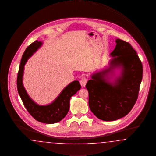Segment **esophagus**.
I'll return each mask as SVG.
<instances>
[{
	"label": "esophagus",
	"instance_id": "esophagus-1",
	"mask_svg": "<svg viewBox=\"0 0 156 156\" xmlns=\"http://www.w3.org/2000/svg\"><path fill=\"white\" fill-rule=\"evenodd\" d=\"M87 79L85 77H83L81 79V80L80 81V83L82 87H85V86L87 83Z\"/></svg>",
	"mask_w": 156,
	"mask_h": 156
}]
</instances>
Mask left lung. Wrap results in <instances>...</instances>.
<instances>
[{"instance_id":"1","label":"left lung","mask_w":156,"mask_h":156,"mask_svg":"<svg viewBox=\"0 0 156 156\" xmlns=\"http://www.w3.org/2000/svg\"><path fill=\"white\" fill-rule=\"evenodd\" d=\"M115 43L109 66L91 74L86 85L91 111L104 121L119 119L131 111L143 77V65L135 50L121 39H117ZM119 69V74L115 76Z\"/></svg>"}]
</instances>
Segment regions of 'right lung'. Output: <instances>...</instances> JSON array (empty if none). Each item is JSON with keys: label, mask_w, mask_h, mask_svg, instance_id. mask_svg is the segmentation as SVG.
Returning a JSON list of instances; mask_svg holds the SVG:
<instances>
[{"label": "right lung", "mask_w": 156, "mask_h": 156, "mask_svg": "<svg viewBox=\"0 0 156 156\" xmlns=\"http://www.w3.org/2000/svg\"><path fill=\"white\" fill-rule=\"evenodd\" d=\"M43 44V42L34 41L25 51L21 59L17 77V88L19 96L28 112L34 119L41 123L53 124L61 121L67 114L70 108V100L72 96L80 89L77 80L71 82L60 92L51 103L39 105L34 102L27 94L23 84L25 64Z\"/></svg>", "instance_id": "right-lung-1"}]
</instances>
